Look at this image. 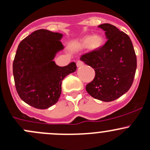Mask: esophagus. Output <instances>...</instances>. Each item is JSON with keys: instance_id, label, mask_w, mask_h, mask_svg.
<instances>
[{"instance_id": "1", "label": "esophagus", "mask_w": 150, "mask_h": 150, "mask_svg": "<svg viewBox=\"0 0 150 150\" xmlns=\"http://www.w3.org/2000/svg\"><path fill=\"white\" fill-rule=\"evenodd\" d=\"M82 65H83V62L81 61V60H77V62H76L77 67H81V66H82Z\"/></svg>"}]
</instances>
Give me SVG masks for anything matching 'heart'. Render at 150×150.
<instances>
[{
	"instance_id": "b5f03b06",
	"label": "heart",
	"mask_w": 150,
	"mask_h": 150,
	"mask_svg": "<svg viewBox=\"0 0 150 150\" xmlns=\"http://www.w3.org/2000/svg\"><path fill=\"white\" fill-rule=\"evenodd\" d=\"M103 44V38L100 35H86L79 43V46L81 48L88 47L90 50H96L100 48Z\"/></svg>"
}]
</instances>
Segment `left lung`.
Wrapping results in <instances>:
<instances>
[{"label": "left lung", "mask_w": 150, "mask_h": 150, "mask_svg": "<svg viewBox=\"0 0 150 150\" xmlns=\"http://www.w3.org/2000/svg\"><path fill=\"white\" fill-rule=\"evenodd\" d=\"M105 31L107 41L96 50L82 54L81 60L96 71L95 78L87 84V93L98 100H115L131 87L137 61L130 37L114 25L98 26Z\"/></svg>", "instance_id": "8db88e82"}]
</instances>
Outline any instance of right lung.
I'll list each match as a JSON object with an SVG mask.
<instances>
[{"label": "right lung", "mask_w": 150, "mask_h": 150, "mask_svg": "<svg viewBox=\"0 0 150 150\" xmlns=\"http://www.w3.org/2000/svg\"><path fill=\"white\" fill-rule=\"evenodd\" d=\"M63 34L37 30L18 46L13 74L20 98L30 106L46 109L55 104L61 94V84L67 75L76 70L74 62L60 67L53 59L63 49Z\"/></svg>", "instance_id": "right-lung-1"}]
</instances>
